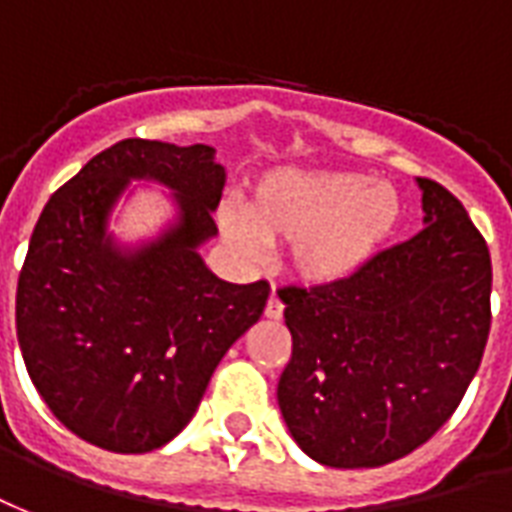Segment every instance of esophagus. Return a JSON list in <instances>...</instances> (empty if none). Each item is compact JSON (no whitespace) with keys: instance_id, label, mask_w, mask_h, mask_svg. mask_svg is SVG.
I'll return each instance as SVG.
<instances>
[{"instance_id":"1","label":"esophagus","mask_w":512,"mask_h":512,"mask_svg":"<svg viewBox=\"0 0 512 512\" xmlns=\"http://www.w3.org/2000/svg\"><path fill=\"white\" fill-rule=\"evenodd\" d=\"M264 316H267V319H281L283 316V302L278 300V294L275 292L270 294V300L264 305Z\"/></svg>"}]
</instances>
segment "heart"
I'll return each instance as SVG.
<instances>
[{
  "label": "heart",
  "instance_id": "heart-1",
  "mask_svg": "<svg viewBox=\"0 0 512 512\" xmlns=\"http://www.w3.org/2000/svg\"><path fill=\"white\" fill-rule=\"evenodd\" d=\"M401 223L398 190L354 171H270L253 185L245 218L220 215L226 240L245 256H259V236L292 242V270L308 286L357 278L393 242Z\"/></svg>",
  "mask_w": 512,
  "mask_h": 512
}]
</instances>
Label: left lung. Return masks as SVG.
I'll return each mask as SVG.
<instances>
[{"mask_svg":"<svg viewBox=\"0 0 512 512\" xmlns=\"http://www.w3.org/2000/svg\"><path fill=\"white\" fill-rule=\"evenodd\" d=\"M425 229L338 286H286L292 360L278 406L313 461L368 469L404 458L450 420L491 330V253L434 179Z\"/></svg>","mask_w":512,"mask_h":512,"instance_id":"left-lung-1","label":"left lung"}]
</instances>
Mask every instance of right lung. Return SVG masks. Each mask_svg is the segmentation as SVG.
I'll list each match as a JSON object with an SVG mask.
<instances>
[{
    "mask_svg": "<svg viewBox=\"0 0 512 512\" xmlns=\"http://www.w3.org/2000/svg\"><path fill=\"white\" fill-rule=\"evenodd\" d=\"M130 178L172 190L178 220L122 249L107 215ZM226 171L207 144L125 138L40 212L18 275L16 333L59 423L111 453L158 450L190 423L223 354L259 322L270 283L220 281L199 256Z\"/></svg>",
    "mask_w": 512,
    "mask_h": 512,
    "instance_id": "add662e5",
    "label": "right lung"
}]
</instances>
